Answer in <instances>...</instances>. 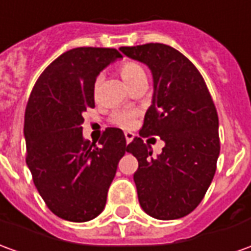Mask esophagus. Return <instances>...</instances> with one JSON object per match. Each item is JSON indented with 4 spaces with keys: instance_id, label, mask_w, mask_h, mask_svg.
Wrapping results in <instances>:
<instances>
[{
    "instance_id": "1",
    "label": "esophagus",
    "mask_w": 251,
    "mask_h": 251,
    "mask_svg": "<svg viewBox=\"0 0 251 251\" xmlns=\"http://www.w3.org/2000/svg\"><path fill=\"white\" fill-rule=\"evenodd\" d=\"M133 138H134V134H133V133H130V131H126V133H125L126 144H130Z\"/></svg>"
}]
</instances>
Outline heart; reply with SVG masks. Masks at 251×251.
<instances>
[{
    "label": "heart",
    "mask_w": 251,
    "mask_h": 251,
    "mask_svg": "<svg viewBox=\"0 0 251 251\" xmlns=\"http://www.w3.org/2000/svg\"><path fill=\"white\" fill-rule=\"evenodd\" d=\"M145 75L143 68L140 65L134 64V62H126L121 66V76L124 78L126 84L133 81L134 78L138 76ZM137 113L131 111V110H121L113 115V122L117 126H120L122 129H130L131 126L134 125V118H136Z\"/></svg>",
    "instance_id": "heart-1"
}]
</instances>
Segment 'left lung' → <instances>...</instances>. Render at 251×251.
Instances as JSON below:
<instances>
[{
	"label": "left lung",
	"mask_w": 251,
	"mask_h": 251,
	"mask_svg": "<svg viewBox=\"0 0 251 251\" xmlns=\"http://www.w3.org/2000/svg\"><path fill=\"white\" fill-rule=\"evenodd\" d=\"M120 50L152 73L153 95L140 136L156 134L164 141L156 157L140 137L127 145L138 160L133 175L138 202L159 220L186 216L204 199L220 153L211 94L197 68L171 46L148 43Z\"/></svg>",
	"instance_id": "8db88e82"
}]
</instances>
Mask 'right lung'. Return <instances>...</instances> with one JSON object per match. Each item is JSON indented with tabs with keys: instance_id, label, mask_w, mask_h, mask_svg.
Instances as JSON below:
<instances>
[{
	"instance_id": "1",
	"label": "right lung",
	"mask_w": 251,
	"mask_h": 251,
	"mask_svg": "<svg viewBox=\"0 0 251 251\" xmlns=\"http://www.w3.org/2000/svg\"><path fill=\"white\" fill-rule=\"evenodd\" d=\"M122 58L115 49L77 47L59 55L35 84L24 120L27 166L49 209L83 223L100 215L118 162L124 131L107 127L99 145L83 136V113L95 107L96 77Z\"/></svg>"
}]
</instances>
